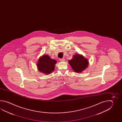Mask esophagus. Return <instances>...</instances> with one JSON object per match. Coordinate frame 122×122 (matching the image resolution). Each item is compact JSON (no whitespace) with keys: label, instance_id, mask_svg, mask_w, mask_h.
I'll return each instance as SVG.
<instances>
[{"label":"esophagus","instance_id":"obj_1","mask_svg":"<svg viewBox=\"0 0 122 122\" xmlns=\"http://www.w3.org/2000/svg\"><path fill=\"white\" fill-rule=\"evenodd\" d=\"M60 61L61 62H64L65 61V59L64 58H61V59H60Z\"/></svg>","mask_w":122,"mask_h":122}]
</instances>
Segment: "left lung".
I'll list each match as a JSON object with an SVG mask.
<instances>
[{
    "label": "left lung",
    "instance_id": "left-lung-1",
    "mask_svg": "<svg viewBox=\"0 0 122 122\" xmlns=\"http://www.w3.org/2000/svg\"><path fill=\"white\" fill-rule=\"evenodd\" d=\"M72 57V59L68 61V63L76 72L81 73L88 67V61L82 55L77 54Z\"/></svg>",
    "mask_w": 122,
    "mask_h": 122
}]
</instances>
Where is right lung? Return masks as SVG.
<instances>
[{
    "instance_id": "obj_1",
    "label": "right lung",
    "mask_w": 122,
    "mask_h": 122,
    "mask_svg": "<svg viewBox=\"0 0 122 122\" xmlns=\"http://www.w3.org/2000/svg\"><path fill=\"white\" fill-rule=\"evenodd\" d=\"M56 60L51 59L47 55H43L39 58L37 63V67L39 71L45 75H48L55 70Z\"/></svg>"
}]
</instances>
